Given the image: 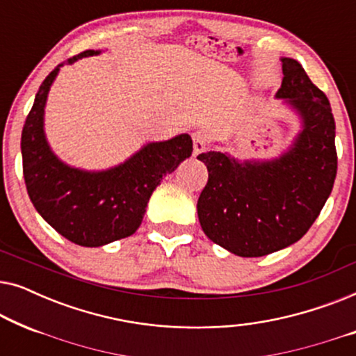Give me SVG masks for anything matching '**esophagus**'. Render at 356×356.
<instances>
[{
	"label": "esophagus",
	"instance_id": "1",
	"mask_svg": "<svg viewBox=\"0 0 356 356\" xmlns=\"http://www.w3.org/2000/svg\"><path fill=\"white\" fill-rule=\"evenodd\" d=\"M193 143H194V155H199L207 149V144H209L207 134L204 133V131H196V133H193Z\"/></svg>",
	"mask_w": 356,
	"mask_h": 356
}]
</instances>
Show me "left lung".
<instances>
[{"label": "left lung", "mask_w": 356, "mask_h": 356, "mask_svg": "<svg viewBox=\"0 0 356 356\" xmlns=\"http://www.w3.org/2000/svg\"><path fill=\"white\" fill-rule=\"evenodd\" d=\"M277 99L300 115L303 129L279 159L238 162L223 152L199 154L209 178L197 217L209 240L241 257L293 245L323 211L335 175V121L327 97L291 58H282Z\"/></svg>", "instance_id": "obj_1"}]
</instances>
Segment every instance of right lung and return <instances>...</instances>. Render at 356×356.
I'll use <instances>...</instances> for the list:
<instances>
[{
	"mask_svg": "<svg viewBox=\"0 0 356 356\" xmlns=\"http://www.w3.org/2000/svg\"><path fill=\"white\" fill-rule=\"evenodd\" d=\"M86 50L66 63L99 55ZM58 65L42 82L22 128V172L29 197L61 236L79 246L97 248L138 230L154 189L165 175L191 157L193 140L179 134L163 143H150L124 163L104 172H84L63 163L45 139L43 110Z\"/></svg>",
	"mask_w": 356,
	"mask_h": 356,
	"instance_id": "1",
	"label": "right lung"
}]
</instances>
